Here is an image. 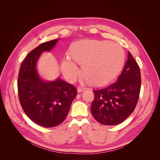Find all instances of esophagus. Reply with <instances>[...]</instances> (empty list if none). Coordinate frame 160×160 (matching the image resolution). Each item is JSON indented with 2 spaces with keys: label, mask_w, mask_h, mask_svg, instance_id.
<instances>
[{
  "label": "esophagus",
  "mask_w": 160,
  "mask_h": 160,
  "mask_svg": "<svg viewBox=\"0 0 160 160\" xmlns=\"http://www.w3.org/2000/svg\"><path fill=\"white\" fill-rule=\"evenodd\" d=\"M77 92H78V93H81V92L84 91V89L81 88V87H78V88H77Z\"/></svg>",
  "instance_id": "esophagus-1"
}]
</instances>
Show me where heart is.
I'll return each instance as SVG.
<instances>
[{"label": "heart", "instance_id": "1", "mask_svg": "<svg viewBox=\"0 0 160 160\" xmlns=\"http://www.w3.org/2000/svg\"><path fill=\"white\" fill-rule=\"evenodd\" d=\"M69 54L75 62L82 64L85 78L94 85H103L113 79L122 69L125 60L123 48L108 41L75 42L70 47ZM61 69L70 82L74 81L80 74L79 67L69 57L62 59Z\"/></svg>", "mask_w": 160, "mask_h": 160}]
</instances>
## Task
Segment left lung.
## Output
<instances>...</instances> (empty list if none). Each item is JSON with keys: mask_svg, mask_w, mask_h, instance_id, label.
Returning <instances> with one entry per match:
<instances>
[{"mask_svg": "<svg viewBox=\"0 0 160 160\" xmlns=\"http://www.w3.org/2000/svg\"><path fill=\"white\" fill-rule=\"evenodd\" d=\"M140 89L139 67L128 51V60L118 81L108 88L95 90L91 111L98 122L105 125L123 122L137 105Z\"/></svg>", "mask_w": 160, "mask_h": 160, "instance_id": "8db88e82", "label": "left lung"}]
</instances>
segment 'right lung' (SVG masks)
<instances>
[{"label":"right lung","instance_id":"add662e5","mask_svg":"<svg viewBox=\"0 0 160 160\" xmlns=\"http://www.w3.org/2000/svg\"><path fill=\"white\" fill-rule=\"evenodd\" d=\"M59 38L38 46L28 53L21 65L18 77L19 101L32 122L45 128L61 124L68 114L77 89L59 77L44 80L37 69V61L44 52H50Z\"/></svg>","mask_w":160,"mask_h":160}]
</instances>
